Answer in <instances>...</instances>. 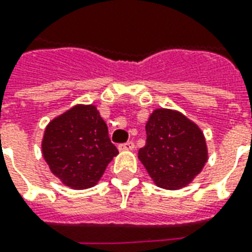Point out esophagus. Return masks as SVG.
Returning <instances> with one entry per match:
<instances>
[{
	"mask_svg": "<svg viewBox=\"0 0 252 252\" xmlns=\"http://www.w3.org/2000/svg\"><path fill=\"white\" fill-rule=\"evenodd\" d=\"M133 148H135L133 141H128V143H124V144L119 145V150L120 151H132Z\"/></svg>",
	"mask_w": 252,
	"mask_h": 252,
	"instance_id": "esophagus-1",
	"label": "esophagus"
}]
</instances>
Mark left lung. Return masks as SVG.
<instances>
[{"label": "left lung", "instance_id": "left-lung-1", "mask_svg": "<svg viewBox=\"0 0 252 252\" xmlns=\"http://www.w3.org/2000/svg\"><path fill=\"white\" fill-rule=\"evenodd\" d=\"M145 132L139 160L155 186L175 191L192 183L208 160L200 126L180 111L156 108L145 123Z\"/></svg>", "mask_w": 252, "mask_h": 252}]
</instances>
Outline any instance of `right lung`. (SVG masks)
I'll return each mask as SVG.
<instances>
[{"label": "right lung", "instance_id": "right-lung-1", "mask_svg": "<svg viewBox=\"0 0 252 252\" xmlns=\"http://www.w3.org/2000/svg\"><path fill=\"white\" fill-rule=\"evenodd\" d=\"M41 151L50 172L72 189L94 187L119 154L93 104H76L50 120Z\"/></svg>", "mask_w": 252, "mask_h": 252}]
</instances>
